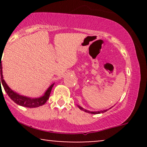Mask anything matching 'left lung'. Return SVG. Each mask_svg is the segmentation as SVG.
<instances>
[{"label": "left lung", "mask_w": 147, "mask_h": 147, "mask_svg": "<svg viewBox=\"0 0 147 147\" xmlns=\"http://www.w3.org/2000/svg\"><path fill=\"white\" fill-rule=\"evenodd\" d=\"M79 107V109H81V110L82 111H85L86 113H91V114H99V113H104V112H106V111H107L108 110H104V111H97V112H95V111H88V110H86V109H83V108L82 107H81L80 106H77Z\"/></svg>", "instance_id": "obj_1"}]
</instances>
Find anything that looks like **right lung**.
<instances>
[{
	"mask_svg": "<svg viewBox=\"0 0 147 147\" xmlns=\"http://www.w3.org/2000/svg\"><path fill=\"white\" fill-rule=\"evenodd\" d=\"M1 61L0 63V70H1V78H0V85L1 88V84H2L4 90L7 92L8 96L11 98V100H13L16 104H18V105L25 106V107L28 108H36L38 107V106L43 105L46 103L48 99L50 97V92H51L52 88L53 87L54 84H52L50 87L48 88V90L45 91V94L42 97H38V98H30V97H25V96H23L19 95V94L16 93V92L13 91L8 86L7 84L5 82L3 79V70H2V64Z\"/></svg>",
	"mask_w": 147,
	"mask_h": 147,
	"instance_id": "1",
	"label": "right lung"
}]
</instances>
